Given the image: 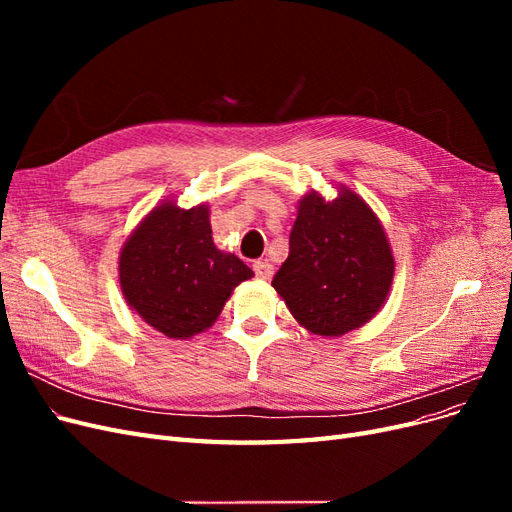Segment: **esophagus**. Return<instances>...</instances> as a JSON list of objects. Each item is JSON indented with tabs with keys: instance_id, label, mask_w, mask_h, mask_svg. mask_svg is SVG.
<instances>
[{
	"instance_id": "34e87169",
	"label": "esophagus",
	"mask_w": 512,
	"mask_h": 512,
	"mask_svg": "<svg viewBox=\"0 0 512 512\" xmlns=\"http://www.w3.org/2000/svg\"><path fill=\"white\" fill-rule=\"evenodd\" d=\"M254 273L258 280H271L273 277V265H269V262H262V260H256L254 262Z\"/></svg>"
}]
</instances>
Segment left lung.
<instances>
[{
	"label": "left lung",
	"mask_w": 512,
	"mask_h": 512,
	"mask_svg": "<svg viewBox=\"0 0 512 512\" xmlns=\"http://www.w3.org/2000/svg\"><path fill=\"white\" fill-rule=\"evenodd\" d=\"M393 275V250L376 211L339 183L331 200L316 190L299 198L290 254L271 286L303 329L339 337L380 312Z\"/></svg>",
	"instance_id": "left-lung-1"
}]
</instances>
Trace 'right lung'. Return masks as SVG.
<instances>
[{
	"instance_id": "add662e5",
	"label": "right lung",
	"mask_w": 512,
	"mask_h": 512,
	"mask_svg": "<svg viewBox=\"0 0 512 512\" xmlns=\"http://www.w3.org/2000/svg\"><path fill=\"white\" fill-rule=\"evenodd\" d=\"M211 209L160 200L119 252V286L128 307L170 339H190L218 320L232 290L252 280L241 258L213 243Z\"/></svg>"
}]
</instances>
